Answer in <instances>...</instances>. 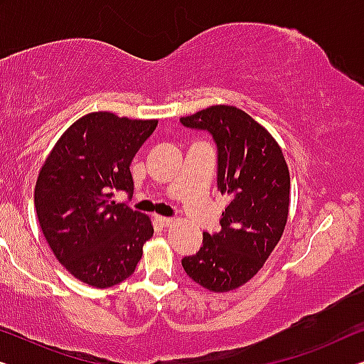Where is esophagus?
Segmentation results:
<instances>
[{
	"label": "esophagus",
	"mask_w": 364,
	"mask_h": 364,
	"mask_svg": "<svg viewBox=\"0 0 364 364\" xmlns=\"http://www.w3.org/2000/svg\"><path fill=\"white\" fill-rule=\"evenodd\" d=\"M156 222H160V225H164V227H170L175 220L170 219V217H161V215H156Z\"/></svg>",
	"instance_id": "obj_1"
}]
</instances>
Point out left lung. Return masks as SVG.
Instances as JSON below:
<instances>
[{
    "label": "left lung",
    "mask_w": 364,
    "mask_h": 364,
    "mask_svg": "<svg viewBox=\"0 0 364 364\" xmlns=\"http://www.w3.org/2000/svg\"><path fill=\"white\" fill-rule=\"evenodd\" d=\"M208 130L217 144V189L229 196L222 229L203 234V247L181 264L213 292L234 291L263 268L284 232L289 170L283 150L262 124L235 106L217 105L180 119Z\"/></svg>",
    "instance_id": "1"
}]
</instances>
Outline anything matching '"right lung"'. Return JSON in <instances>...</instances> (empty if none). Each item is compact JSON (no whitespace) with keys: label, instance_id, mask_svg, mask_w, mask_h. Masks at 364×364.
<instances>
[{"label":"right lung","instance_id":"obj_1","mask_svg":"<svg viewBox=\"0 0 364 364\" xmlns=\"http://www.w3.org/2000/svg\"><path fill=\"white\" fill-rule=\"evenodd\" d=\"M156 124L90 112L65 130L41 168L34 204L42 234L58 262L86 284L122 283L154 235L149 215L112 196L134 193L129 166Z\"/></svg>","mask_w":364,"mask_h":364}]
</instances>
